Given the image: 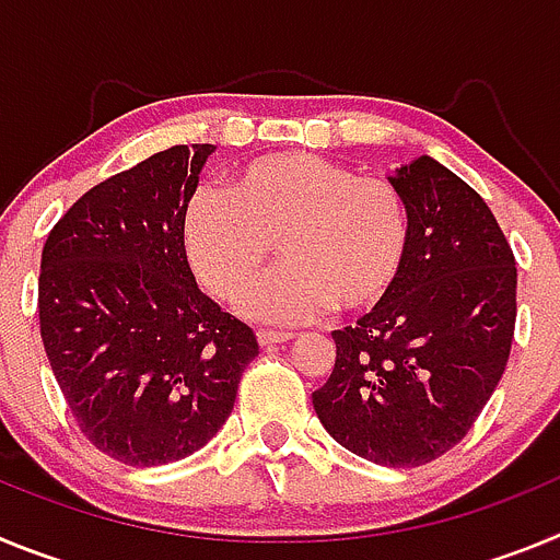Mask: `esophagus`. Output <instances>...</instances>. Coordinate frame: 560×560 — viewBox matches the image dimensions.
<instances>
[{"label": "esophagus", "mask_w": 560, "mask_h": 560, "mask_svg": "<svg viewBox=\"0 0 560 560\" xmlns=\"http://www.w3.org/2000/svg\"><path fill=\"white\" fill-rule=\"evenodd\" d=\"M291 339H294V334H285V330H257L260 348H275V345H285Z\"/></svg>", "instance_id": "1"}]
</instances>
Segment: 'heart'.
<instances>
[{
	"label": "heart",
	"instance_id": "1",
	"mask_svg": "<svg viewBox=\"0 0 560 560\" xmlns=\"http://www.w3.org/2000/svg\"><path fill=\"white\" fill-rule=\"evenodd\" d=\"M182 244L201 283L224 300L244 294L280 244L285 266L241 308L264 323L300 325L330 305L364 311L387 296L407 257L409 212L393 182L283 151L237 167L226 196H190Z\"/></svg>",
	"mask_w": 560,
	"mask_h": 560
}]
</instances>
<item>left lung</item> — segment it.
I'll return each mask as SVG.
<instances>
[{
	"label": "left lung",
	"instance_id": "8db88e82",
	"mask_svg": "<svg viewBox=\"0 0 560 560\" xmlns=\"http://www.w3.org/2000/svg\"><path fill=\"white\" fill-rule=\"evenodd\" d=\"M389 182L407 201V257L387 296L334 330L314 409L348 452L415 468L457 446L508 368L516 260L491 207L438 160L418 156Z\"/></svg>",
	"mask_w": 560,
	"mask_h": 560
}]
</instances>
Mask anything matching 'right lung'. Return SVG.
Instances as JSON below:
<instances>
[{
  "mask_svg": "<svg viewBox=\"0 0 560 560\" xmlns=\"http://www.w3.org/2000/svg\"><path fill=\"white\" fill-rule=\"evenodd\" d=\"M212 145H173L83 192L42 252L49 368L92 446L165 465L207 446L257 355L249 325L196 285L182 212Z\"/></svg>",
  "mask_w": 560,
  "mask_h": 560,
  "instance_id": "1",
  "label": "right lung"
}]
</instances>
